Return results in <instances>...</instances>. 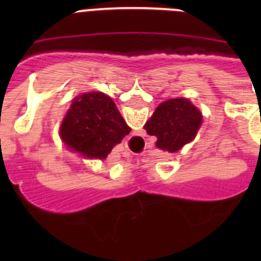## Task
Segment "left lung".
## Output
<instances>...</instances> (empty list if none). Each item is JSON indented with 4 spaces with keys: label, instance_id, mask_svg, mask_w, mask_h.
<instances>
[{
    "label": "left lung",
    "instance_id": "left-lung-1",
    "mask_svg": "<svg viewBox=\"0 0 261 261\" xmlns=\"http://www.w3.org/2000/svg\"><path fill=\"white\" fill-rule=\"evenodd\" d=\"M201 120L200 111L190 100L170 99L156 107L145 129L150 136H155L159 149L175 153L195 138Z\"/></svg>",
    "mask_w": 261,
    "mask_h": 261
}]
</instances>
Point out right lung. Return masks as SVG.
Wrapping results in <instances>:
<instances>
[{
  "mask_svg": "<svg viewBox=\"0 0 261 261\" xmlns=\"http://www.w3.org/2000/svg\"><path fill=\"white\" fill-rule=\"evenodd\" d=\"M129 132L114 100L103 93L75 98L60 128L62 141L70 149L99 159H105Z\"/></svg>",
  "mask_w": 261,
  "mask_h": 261,
  "instance_id": "obj_1",
  "label": "right lung"
}]
</instances>
